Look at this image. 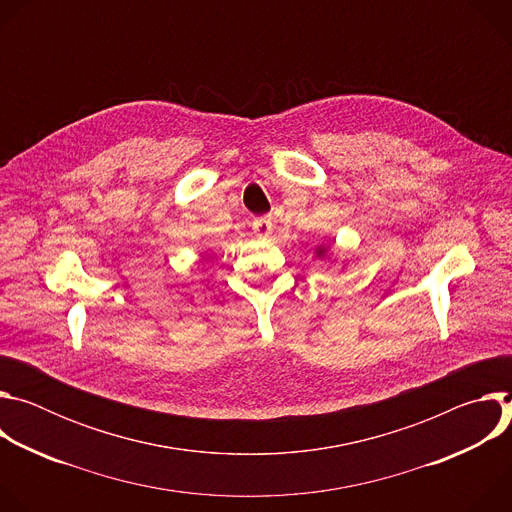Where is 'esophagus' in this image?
<instances>
[{
    "instance_id": "esophagus-1",
    "label": "esophagus",
    "mask_w": 512,
    "mask_h": 512,
    "mask_svg": "<svg viewBox=\"0 0 512 512\" xmlns=\"http://www.w3.org/2000/svg\"><path fill=\"white\" fill-rule=\"evenodd\" d=\"M273 231V223H271V216H259L253 221V233L259 237V239H267Z\"/></svg>"
}]
</instances>
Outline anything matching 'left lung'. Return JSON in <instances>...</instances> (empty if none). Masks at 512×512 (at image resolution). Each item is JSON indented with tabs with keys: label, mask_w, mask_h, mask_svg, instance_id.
<instances>
[{
	"label": "left lung",
	"mask_w": 512,
	"mask_h": 512,
	"mask_svg": "<svg viewBox=\"0 0 512 512\" xmlns=\"http://www.w3.org/2000/svg\"><path fill=\"white\" fill-rule=\"evenodd\" d=\"M316 257L318 259H322V261H326V263H334L336 259H334V255L328 251V247H324V245H318L316 247Z\"/></svg>",
	"instance_id": "obj_1"
}]
</instances>
